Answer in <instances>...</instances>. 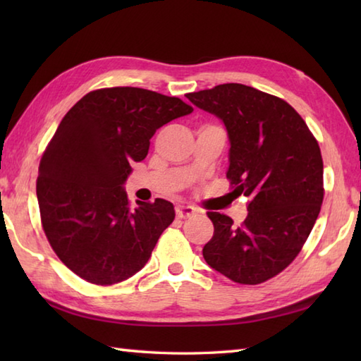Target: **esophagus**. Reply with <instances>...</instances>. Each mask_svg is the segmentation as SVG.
Returning a JSON list of instances; mask_svg holds the SVG:
<instances>
[{
  "label": "esophagus",
  "instance_id": "obj_1",
  "mask_svg": "<svg viewBox=\"0 0 361 361\" xmlns=\"http://www.w3.org/2000/svg\"><path fill=\"white\" fill-rule=\"evenodd\" d=\"M175 212H176V217H178V219H185V217L194 216L195 208H194V206H183V204H180V206H176Z\"/></svg>",
  "mask_w": 361,
  "mask_h": 361
}]
</instances>
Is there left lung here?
I'll use <instances>...</instances> for the list:
<instances>
[{
	"label": "left lung",
	"mask_w": 361,
	"mask_h": 361,
	"mask_svg": "<svg viewBox=\"0 0 361 361\" xmlns=\"http://www.w3.org/2000/svg\"><path fill=\"white\" fill-rule=\"evenodd\" d=\"M186 97L224 122L231 194L250 200L240 226L208 212L214 235L203 257L234 282H265L293 262L318 219L324 197L319 145L293 106L252 87L224 83Z\"/></svg>",
	"instance_id": "8db88e82"
}]
</instances>
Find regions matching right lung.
<instances>
[{
	"instance_id": "obj_1",
	"label": "right lung",
	"mask_w": 361,
	"mask_h": 361,
	"mask_svg": "<svg viewBox=\"0 0 361 361\" xmlns=\"http://www.w3.org/2000/svg\"><path fill=\"white\" fill-rule=\"evenodd\" d=\"M194 111L178 97L114 87L91 91L65 114L38 167L44 234L73 273L96 286L132 278L175 219L163 198L130 208L124 183L159 127Z\"/></svg>"
}]
</instances>
